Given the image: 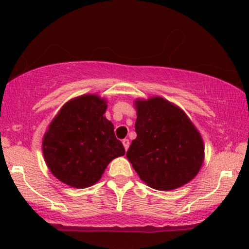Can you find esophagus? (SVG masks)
I'll use <instances>...</instances> for the list:
<instances>
[{"label": "esophagus", "mask_w": 249, "mask_h": 249, "mask_svg": "<svg viewBox=\"0 0 249 249\" xmlns=\"http://www.w3.org/2000/svg\"><path fill=\"white\" fill-rule=\"evenodd\" d=\"M122 142H123V145H124L125 151H127L128 146H130V141H128V139H123Z\"/></svg>", "instance_id": "1"}]
</instances>
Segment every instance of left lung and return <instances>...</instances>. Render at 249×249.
Wrapping results in <instances>:
<instances>
[{
  "mask_svg": "<svg viewBox=\"0 0 249 249\" xmlns=\"http://www.w3.org/2000/svg\"><path fill=\"white\" fill-rule=\"evenodd\" d=\"M136 133L126 157L147 186L172 191L198 174L205 158L201 134L186 113L162 97L136 99Z\"/></svg>",
  "mask_w": 249,
  "mask_h": 249,
  "instance_id": "obj_1",
  "label": "left lung"
}]
</instances>
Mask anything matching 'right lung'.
Listing matches in <instances>:
<instances>
[{"label": "right lung", "mask_w": 249, "mask_h": 249, "mask_svg": "<svg viewBox=\"0 0 249 249\" xmlns=\"http://www.w3.org/2000/svg\"><path fill=\"white\" fill-rule=\"evenodd\" d=\"M107 99L83 95L63 105L42 142L44 160L59 181L75 188L95 185L110 161L125 154L113 124L104 116Z\"/></svg>", "instance_id": "add662e5"}]
</instances>
